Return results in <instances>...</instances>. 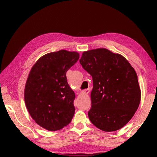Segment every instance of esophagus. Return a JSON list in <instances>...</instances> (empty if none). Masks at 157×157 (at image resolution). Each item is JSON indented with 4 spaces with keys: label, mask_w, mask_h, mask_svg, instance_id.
<instances>
[{
    "label": "esophagus",
    "mask_w": 157,
    "mask_h": 157,
    "mask_svg": "<svg viewBox=\"0 0 157 157\" xmlns=\"http://www.w3.org/2000/svg\"><path fill=\"white\" fill-rule=\"evenodd\" d=\"M82 94H88L89 93V89H86V90H84V91H82Z\"/></svg>",
    "instance_id": "1"
}]
</instances>
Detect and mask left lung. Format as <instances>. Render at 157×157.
<instances>
[{
	"instance_id": "8db88e82",
	"label": "left lung",
	"mask_w": 157,
	"mask_h": 157,
	"mask_svg": "<svg viewBox=\"0 0 157 157\" xmlns=\"http://www.w3.org/2000/svg\"><path fill=\"white\" fill-rule=\"evenodd\" d=\"M79 63L93 78L91 123L105 132L124 127L140 102V89L134 68L125 58L106 48L82 53Z\"/></svg>"
}]
</instances>
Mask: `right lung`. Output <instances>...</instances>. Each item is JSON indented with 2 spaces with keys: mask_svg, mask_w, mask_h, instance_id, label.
Returning <instances> with one entry per match:
<instances>
[{
  "mask_svg": "<svg viewBox=\"0 0 157 157\" xmlns=\"http://www.w3.org/2000/svg\"><path fill=\"white\" fill-rule=\"evenodd\" d=\"M79 57L78 52L61 50L42 56L31 68L25 87V102L33 120L44 129L59 130L72 120L75 95L66 74Z\"/></svg>",
  "mask_w": 157,
  "mask_h": 157,
  "instance_id": "1",
  "label": "right lung"
}]
</instances>
